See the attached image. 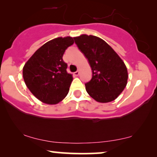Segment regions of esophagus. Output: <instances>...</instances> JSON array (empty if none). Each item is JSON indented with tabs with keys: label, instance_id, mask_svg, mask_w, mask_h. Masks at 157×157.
<instances>
[{
	"label": "esophagus",
	"instance_id": "obj_1",
	"mask_svg": "<svg viewBox=\"0 0 157 157\" xmlns=\"http://www.w3.org/2000/svg\"><path fill=\"white\" fill-rule=\"evenodd\" d=\"M74 75L75 76H78V75H79V71H77L74 72Z\"/></svg>",
	"mask_w": 157,
	"mask_h": 157
}]
</instances>
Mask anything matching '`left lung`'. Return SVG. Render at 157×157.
Segmentation results:
<instances>
[{"mask_svg":"<svg viewBox=\"0 0 157 157\" xmlns=\"http://www.w3.org/2000/svg\"><path fill=\"white\" fill-rule=\"evenodd\" d=\"M74 38L92 70L91 79L85 83L87 93L98 102L115 100L127 84L128 72L124 61L106 41L97 36L83 34Z\"/></svg>","mask_w":157,"mask_h":157,"instance_id":"8db88e82","label":"left lung"}]
</instances>
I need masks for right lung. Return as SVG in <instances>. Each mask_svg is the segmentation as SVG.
Listing matches in <instances>:
<instances>
[{"label":"right lung","mask_w":157,"mask_h":157,"mask_svg":"<svg viewBox=\"0 0 157 157\" xmlns=\"http://www.w3.org/2000/svg\"><path fill=\"white\" fill-rule=\"evenodd\" d=\"M72 37L51 40L38 49L23 68L25 85L32 94L47 104H56L66 97L73 81L66 71L63 56L74 44Z\"/></svg>","instance_id":"right-lung-1"}]
</instances>
